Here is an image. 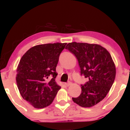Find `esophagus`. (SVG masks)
<instances>
[{"mask_svg":"<svg viewBox=\"0 0 130 130\" xmlns=\"http://www.w3.org/2000/svg\"><path fill=\"white\" fill-rule=\"evenodd\" d=\"M71 84H72V83L70 82V81H69V82L65 83V85H66V86H67V87H69V85H70Z\"/></svg>","mask_w":130,"mask_h":130,"instance_id":"obj_1","label":"esophagus"}]
</instances>
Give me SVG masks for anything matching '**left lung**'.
Instances as JSON below:
<instances>
[{
  "label": "left lung",
  "mask_w": 130,
  "mask_h": 130,
  "mask_svg": "<svg viewBox=\"0 0 130 130\" xmlns=\"http://www.w3.org/2000/svg\"><path fill=\"white\" fill-rule=\"evenodd\" d=\"M65 49L77 59L81 76L88 79L81 85L80 95L72 100L81 107L93 106L104 99L115 80L116 68L111 54L97 44L74 42Z\"/></svg>",
  "instance_id": "obj_1"
}]
</instances>
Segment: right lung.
Wrapping results in <instances>:
<instances>
[{"label": "right lung", "instance_id": "obj_1", "mask_svg": "<svg viewBox=\"0 0 130 130\" xmlns=\"http://www.w3.org/2000/svg\"><path fill=\"white\" fill-rule=\"evenodd\" d=\"M67 43L35 46L27 50L18 66L17 86L23 99L36 108L53 102L61 87L56 82V67Z\"/></svg>", "mask_w": 130, "mask_h": 130}]
</instances>
